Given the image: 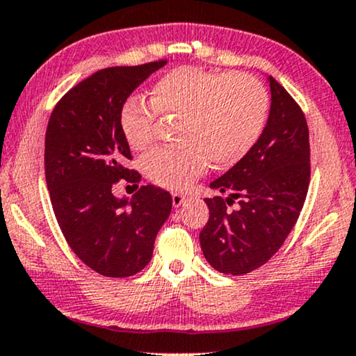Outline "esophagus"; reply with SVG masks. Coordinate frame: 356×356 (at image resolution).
Returning <instances> with one entry per match:
<instances>
[{
	"label": "esophagus",
	"instance_id": "1",
	"mask_svg": "<svg viewBox=\"0 0 356 356\" xmlns=\"http://www.w3.org/2000/svg\"><path fill=\"white\" fill-rule=\"evenodd\" d=\"M187 198L186 195H182V193H172V205L174 208H179L181 205H184V202H186Z\"/></svg>",
	"mask_w": 356,
	"mask_h": 356
}]
</instances>
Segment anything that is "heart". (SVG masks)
<instances>
[{
  "label": "heart",
  "instance_id": "1",
  "mask_svg": "<svg viewBox=\"0 0 356 356\" xmlns=\"http://www.w3.org/2000/svg\"><path fill=\"white\" fill-rule=\"evenodd\" d=\"M151 106L130 97L120 111V131L131 149L141 151L153 140L156 112L175 115V148L151 149L145 172L161 187L184 191L207 168H229L252 149L262 135L268 97L262 84L248 74L210 73L179 66L161 76L149 91Z\"/></svg>",
  "mask_w": 356,
  "mask_h": 356
}]
</instances>
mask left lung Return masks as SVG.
<instances>
[{"label":"left lung","mask_w":356,"mask_h":356,"mask_svg":"<svg viewBox=\"0 0 356 356\" xmlns=\"http://www.w3.org/2000/svg\"><path fill=\"white\" fill-rule=\"evenodd\" d=\"M270 112L252 149L210 184L226 193L205 198L210 218L200 233L208 264L225 275L262 267L282 248L309 187V130L286 89L267 76ZM238 200V211L226 204Z\"/></svg>","instance_id":"obj_1"}]
</instances>
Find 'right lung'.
<instances>
[{
    "mask_svg": "<svg viewBox=\"0 0 356 356\" xmlns=\"http://www.w3.org/2000/svg\"><path fill=\"white\" fill-rule=\"evenodd\" d=\"M164 65L97 71L61 97L47 127L45 177L56 221L79 260L104 277L141 272L172 210L170 193L156 186L140 187L131 198L112 193L120 179H141L125 168L131 154L118 123L123 104Z\"/></svg>",
    "mask_w": 356,
    "mask_h": 356,
    "instance_id": "1",
    "label": "right lung"
}]
</instances>
